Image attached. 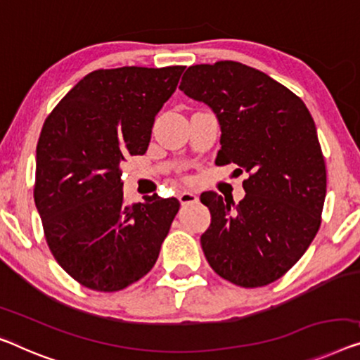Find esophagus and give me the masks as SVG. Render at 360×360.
Instances as JSON below:
<instances>
[{
    "instance_id": "esophagus-1",
    "label": "esophagus",
    "mask_w": 360,
    "mask_h": 360,
    "mask_svg": "<svg viewBox=\"0 0 360 360\" xmlns=\"http://www.w3.org/2000/svg\"><path fill=\"white\" fill-rule=\"evenodd\" d=\"M178 198L181 205H189V203H195L198 200V197L194 192H181V194H178Z\"/></svg>"
}]
</instances>
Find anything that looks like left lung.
<instances>
[{"label":"left lung","mask_w":360,"mask_h":360,"mask_svg":"<svg viewBox=\"0 0 360 360\" xmlns=\"http://www.w3.org/2000/svg\"><path fill=\"white\" fill-rule=\"evenodd\" d=\"M179 89L218 117L214 163L249 173L238 205L217 192L202 194L212 213L203 254L224 280L266 286L304 255L320 228L326 168L315 122L291 90L236 61L191 66Z\"/></svg>","instance_id":"left-lung-1"}]
</instances>
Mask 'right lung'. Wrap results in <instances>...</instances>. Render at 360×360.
<instances>
[{
  "mask_svg": "<svg viewBox=\"0 0 360 360\" xmlns=\"http://www.w3.org/2000/svg\"><path fill=\"white\" fill-rule=\"evenodd\" d=\"M186 66L98 69L55 106L37 143L34 198L48 248L82 286L115 292L152 270L178 198L127 205L121 163L148 148Z\"/></svg>",
  "mask_w": 360,
  "mask_h": 360,
  "instance_id": "right-lung-1",
  "label": "right lung"
}]
</instances>
